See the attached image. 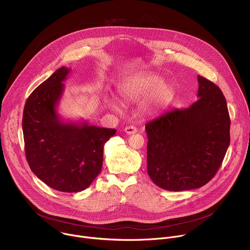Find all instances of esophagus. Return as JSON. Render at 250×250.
Here are the masks:
<instances>
[{"label": "esophagus", "mask_w": 250, "mask_h": 250, "mask_svg": "<svg viewBox=\"0 0 250 250\" xmlns=\"http://www.w3.org/2000/svg\"><path fill=\"white\" fill-rule=\"evenodd\" d=\"M136 131H137L136 127H135V126H132V125H128V126H126V127L125 128V132L127 133V134H133V133H135Z\"/></svg>", "instance_id": "obj_1"}]
</instances>
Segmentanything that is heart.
<instances>
[{
	"instance_id": "b5f03b06",
	"label": "heart",
	"mask_w": 250,
	"mask_h": 250,
	"mask_svg": "<svg viewBox=\"0 0 250 250\" xmlns=\"http://www.w3.org/2000/svg\"><path fill=\"white\" fill-rule=\"evenodd\" d=\"M119 94L125 101H137L142 98L141 110L147 115H155L172 103L176 90L173 84L163 81L156 74H145L122 83L119 87ZM111 106L118 110L116 102L111 101Z\"/></svg>"
}]
</instances>
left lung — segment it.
<instances>
[{
    "mask_svg": "<svg viewBox=\"0 0 250 250\" xmlns=\"http://www.w3.org/2000/svg\"><path fill=\"white\" fill-rule=\"evenodd\" d=\"M199 100L172 110L146 125L147 172L168 191L206 185L216 175L229 148L230 119L222 90L198 76Z\"/></svg>",
    "mask_w": 250,
    "mask_h": 250,
    "instance_id": "1",
    "label": "left lung"
}]
</instances>
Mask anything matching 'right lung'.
I'll return each mask as SVG.
<instances>
[{
    "label": "right lung",
    "instance_id": "obj_1",
    "mask_svg": "<svg viewBox=\"0 0 250 250\" xmlns=\"http://www.w3.org/2000/svg\"><path fill=\"white\" fill-rule=\"evenodd\" d=\"M70 69L61 67L27 98L22 115L24 151L31 171L54 190L81 192L100 174L104 146L117 129L64 123L56 112Z\"/></svg>",
    "mask_w": 250,
    "mask_h": 250
}]
</instances>
